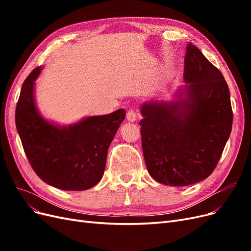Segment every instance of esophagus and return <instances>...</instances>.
I'll use <instances>...</instances> for the list:
<instances>
[{
  "label": "esophagus",
  "instance_id": "1",
  "mask_svg": "<svg viewBox=\"0 0 251 251\" xmlns=\"http://www.w3.org/2000/svg\"><path fill=\"white\" fill-rule=\"evenodd\" d=\"M137 118V115H136V113L134 110H128L126 112V119L130 121V123H134V121Z\"/></svg>",
  "mask_w": 251,
  "mask_h": 251
}]
</instances>
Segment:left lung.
I'll list each match as a JSON object with an SVG mask.
<instances>
[{"instance_id":"1","label":"left lung","mask_w":251,"mask_h":251,"mask_svg":"<svg viewBox=\"0 0 251 251\" xmlns=\"http://www.w3.org/2000/svg\"><path fill=\"white\" fill-rule=\"evenodd\" d=\"M178 100L141 105V141L150 175L159 183L185 186L206 179L223 153L232 126L228 86L189 43Z\"/></svg>"}]
</instances>
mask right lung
Listing matches in <instances>:
<instances>
[{
    "mask_svg": "<svg viewBox=\"0 0 251 251\" xmlns=\"http://www.w3.org/2000/svg\"><path fill=\"white\" fill-rule=\"evenodd\" d=\"M42 68L28 75L21 89L16 125L33 171L47 184L64 191H86L102 178L108 149L126 111L90 116L58 126L44 119L35 107L34 80Z\"/></svg>",
    "mask_w": 251,
    "mask_h": 251,
    "instance_id": "add662e5",
    "label": "right lung"
}]
</instances>
